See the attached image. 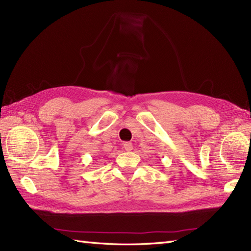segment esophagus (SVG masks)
<instances>
[{
    "mask_svg": "<svg viewBox=\"0 0 251 251\" xmlns=\"http://www.w3.org/2000/svg\"><path fill=\"white\" fill-rule=\"evenodd\" d=\"M124 149H125L126 151H131L132 149H133V146H132L131 142H125V144H124Z\"/></svg>",
    "mask_w": 251,
    "mask_h": 251,
    "instance_id": "obj_1",
    "label": "esophagus"
}]
</instances>
